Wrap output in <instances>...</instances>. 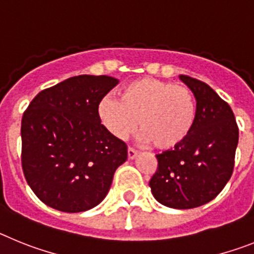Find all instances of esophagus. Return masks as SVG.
Instances as JSON below:
<instances>
[{
  "label": "esophagus",
  "instance_id": "1",
  "mask_svg": "<svg viewBox=\"0 0 254 254\" xmlns=\"http://www.w3.org/2000/svg\"><path fill=\"white\" fill-rule=\"evenodd\" d=\"M127 155H128V159H134L136 158V156H137L138 155V151L137 150H134V149H132V147H128V150H127Z\"/></svg>",
  "mask_w": 254,
  "mask_h": 254
}]
</instances>
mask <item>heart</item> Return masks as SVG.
I'll return each mask as SVG.
<instances>
[{
  "mask_svg": "<svg viewBox=\"0 0 254 254\" xmlns=\"http://www.w3.org/2000/svg\"><path fill=\"white\" fill-rule=\"evenodd\" d=\"M98 116L118 140L128 138L140 122L141 141L168 151L181 146L192 134L198 105L193 91L186 85L140 77L122 86L118 100L111 96L102 99Z\"/></svg>",
  "mask_w": 254,
  "mask_h": 254,
  "instance_id": "obj_1",
  "label": "heart"
}]
</instances>
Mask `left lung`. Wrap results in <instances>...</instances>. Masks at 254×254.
I'll return each instance as SVG.
<instances>
[{
    "label": "left lung",
    "mask_w": 254,
    "mask_h": 254,
    "mask_svg": "<svg viewBox=\"0 0 254 254\" xmlns=\"http://www.w3.org/2000/svg\"><path fill=\"white\" fill-rule=\"evenodd\" d=\"M196 96L198 116L187 141L156 155L158 169L150 179L152 196L172 208H193L223 190L234 169L239 129L232 108L207 84L179 76Z\"/></svg>",
    "instance_id": "8db88e82"
}]
</instances>
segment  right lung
Listing matches in <instances>:
<instances>
[{
	"mask_svg": "<svg viewBox=\"0 0 254 254\" xmlns=\"http://www.w3.org/2000/svg\"><path fill=\"white\" fill-rule=\"evenodd\" d=\"M118 84L80 75L42 90L21 120V165L35 196L52 208L81 212L99 205L127 145L100 123L98 107Z\"/></svg>",
	"mask_w": 254,
	"mask_h": 254,
	"instance_id": "add662e5",
	"label": "right lung"
}]
</instances>
